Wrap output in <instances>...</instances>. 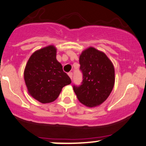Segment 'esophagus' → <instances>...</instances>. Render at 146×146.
Wrapping results in <instances>:
<instances>
[{
    "label": "esophagus",
    "mask_w": 146,
    "mask_h": 146,
    "mask_svg": "<svg viewBox=\"0 0 146 146\" xmlns=\"http://www.w3.org/2000/svg\"><path fill=\"white\" fill-rule=\"evenodd\" d=\"M68 76L70 77V79L72 80V78H73V73H72V72H70V73H68Z\"/></svg>",
    "instance_id": "esophagus-1"
}]
</instances>
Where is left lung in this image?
Wrapping results in <instances>:
<instances>
[{
  "mask_svg": "<svg viewBox=\"0 0 146 146\" xmlns=\"http://www.w3.org/2000/svg\"><path fill=\"white\" fill-rule=\"evenodd\" d=\"M79 62L83 80L79 86L73 85L77 98L86 107L100 105L107 100L114 86L113 64L103 52L93 47L82 51Z\"/></svg>",
  "mask_w": 146,
  "mask_h": 146,
  "instance_id": "left-lung-1",
  "label": "left lung"
}]
</instances>
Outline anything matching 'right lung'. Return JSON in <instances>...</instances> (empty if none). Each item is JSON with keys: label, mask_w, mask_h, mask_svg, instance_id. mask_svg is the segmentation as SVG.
<instances>
[{"label": "right lung", "mask_w": 146, "mask_h": 146, "mask_svg": "<svg viewBox=\"0 0 146 146\" xmlns=\"http://www.w3.org/2000/svg\"><path fill=\"white\" fill-rule=\"evenodd\" d=\"M56 53L57 49L52 45L35 51L24 70V80L29 94L41 103L55 101L62 88L71 83L56 59Z\"/></svg>", "instance_id": "add662e5"}]
</instances>
